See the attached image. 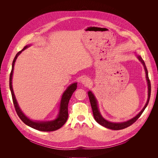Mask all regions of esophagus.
<instances>
[{"instance_id": "1", "label": "esophagus", "mask_w": 158, "mask_h": 158, "mask_svg": "<svg viewBox=\"0 0 158 158\" xmlns=\"http://www.w3.org/2000/svg\"><path fill=\"white\" fill-rule=\"evenodd\" d=\"M89 81H89V78L86 77H84L81 79V83L84 85H88L89 84Z\"/></svg>"}]
</instances>
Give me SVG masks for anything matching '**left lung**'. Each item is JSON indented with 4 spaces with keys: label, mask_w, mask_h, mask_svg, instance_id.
Returning a JSON list of instances; mask_svg holds the SVG:
<instances>
[{
    "label": "left lung",
    "mask_w": 158,
    "mask_h": 158,
    "mask_svg": "<svg viewBox=\"0 0 158 158\" xmlns=\"http://www.w3.org/2000/svg\"><path fill=\"white\" fill-rule=\"evenodd\" d=\"M138 58L139 59V60L143 64V65L144 67L145 71H146V79H147V81H148V99L147 102H146V105L144 106V108L141 110V111L139 112V113L136 116H135L134 118H132V119H130V120H129L126 122L120 123H110V122H109V121H106V119H104L102 117V116L100 114V112H99V109H98V107L97 101H96L94 94L91 91L88 92L89 98V100H90V102H91V107H92V110H93V116H94V118L95 120L99 124H101V126H104L106 128L112 129V130H120V129H125V128L130 126L133 123L136 122L138 120V119L141 116V114H143V112H144V109H146V107H147V106L149 103V101L150 96H151V82H150V80L149 79L148 70H147L146 67L144 60L142 59V58L140 56H138Z\"/></svg>",
    "instance_id": "left-lung-1"
}]
</instances>
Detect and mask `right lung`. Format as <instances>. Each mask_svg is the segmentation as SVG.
Wrapping results in <instances>:
<instances>
[{"label":"right lung","instance_id":"1","mask_svg":"<svg viewBox=\"0 0 158 158\" xmlns=\"http://www.w3.org/2000/svg\"><path fill=\"white\" fill-rule=\"evenodd\" d=\"M29 47V46H26L24 48V49L21 50L20 51L18 52L17 54L15 55L14 60L12 62V70L10 74V78H9V87L11 91L12 98L13 103L14 105V107L15 109V111L19 118L22 120V121L24 123H25L26 125L40 131H56L59 128H60L67 121V118H68V104L69 102V100L74 93V92L76 90L77 88V83H74L71 85H70L67 89L65 90V91L64 93L61 101L60 104V111L59 114L58 115V117L57 119H56L54 121H46V122H35L32 121L31 119H29L28 118H27L23 112H22L20 109V107L18 106V104L17 102L16 99L15 98L13 89H12V74H13V71L14 67V64L15 62L19 56V55L25 50L26 48Z\"/></svg>","mask_w":158,"mask_h":158}]
</instances>
